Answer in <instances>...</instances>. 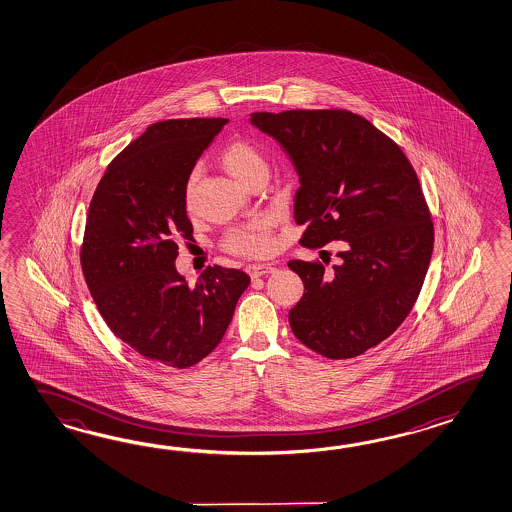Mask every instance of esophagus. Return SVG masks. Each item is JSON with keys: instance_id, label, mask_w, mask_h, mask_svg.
Returning a JSON list of instances; mask_svg holds the SVG:
<instances>
[{"instance_id": "obj_1", "label": "esophagus", "mask_w": 512, "mask_h": 512, "mask_svg": "<svg viewBox=\"0 0 512 512\" xmlns=\"http://www.w3.org/2000/svg\"><path fill=\"white\" fill-rule=\"evenodd\" d=\"M246 272L250 273L251 279H257V277H262L266 273L275 272V266L273 264H250L246 268Z\"/></svg>"}]
</instances>
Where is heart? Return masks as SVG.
Instances as JSON below:
<instances>
[{
    "mask_svg": "<svg viewBox=\"0 0 512 512\" xmlns=\"http://www.w3.org/2000/svg\"><path fill=\"white\" fill-rule=\"evenodd\" d=\"M219 160L231 177L237 178L242 184H246L251 175H255L259 169H266L261 151L242 138L224 146L220 151ZM193 202H195V177L191 175L184 186L186 209L193 208ZM273 224L275 219L270 213H262L253 219L244 220L224 235L222 248L240 257H264L273 250Z\"/></svg>",
    "mask_w": 512,
    "mask_h": 512,
    "instance_id": "b5f03b06",
    "label": "heart"
}]
</instances>
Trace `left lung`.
Wrapping results in <instances>:
<instances>
[{"label":"left lung","instance_id":"8db88e82","mask_svg":"<svg viewBox=\"0 0 512 512\" xmlns=\"http://www.w3.org/2000/svg\"><path fill=\"white\" fill-rule=\"evenodd\" d=\"M251 124L299 173L304 248L345 240L334 266L288 262L304 284L288 313L293 335L328 359L365 354L407 319L427 275L434 222L418 175L390 136L346 109L253 113Z\"/></svg>","mask_w":512,"mask_h":512}]
</instances>
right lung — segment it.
Masks as SVG:
<instances>
[{"instance_id":"add662e5","label":"right lung","mask_w":512,"mask_h":512,"mask_svg":"<svg viewBox=\"0 0 512 512\" xmlns=\"http://www.w3.org/2000/svg\"><path fill=\"white\" fill-rule=\"evenodd\" d=\"M226 118L151 124L118 153L94 191L80 262L111 332L160 365L189 368L226 334L250 277L208 266L195 286L178 275V240L193 239L184 186Z\"/></svg>"}]
</instances>
